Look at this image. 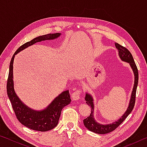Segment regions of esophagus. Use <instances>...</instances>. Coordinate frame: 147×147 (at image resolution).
Listing matches in <instances>:
<instances>
[{"mask_svg":"<svg viewBox=\"0 0 147 147\" xmlns=\"http://www.w3.org/2000/svg\"><path fill=\"white\" fill-rule=\"evenodd\" d=\"M80 94H81V90L80 89H77L74 92H73L72 94L71 97L74 100H78L80 98Z\"/></svg>","mask_w":147,"mask_h":147,"instance_id":"34e87169","label":"esophagus"}]
</instances>
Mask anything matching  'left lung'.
Masks as SVG:
<instances>
[{"mask_svg":"<svg viewBox=\"0 0 147 147\" xmlns=\"http://www.w3.org/2000/svg\"><path fill=\"white\" fill-rule=\"evenodd\" d=\"M115 45L116 48L119 51V56L122 61L124 62H127L131 67L132 69L133 73L134 74V84L132 89V92L131 94V97L129 102L128 108L126 109L123 116L118 119L115 122H113L112 123L108 124H102L97 123L94 118V102H93V98L90 94L86 93L85 100L86 101L87 104L91 107V112L90 115L88 116L86 119H84V124L86 127L89 130L93 131L94 133L98 134H105L111 132L118 127L125 120V119L127 117L128 115L130 114L135 105V100H136V94L137 87L138 84V70L137 68V66L134 61L133 56L130 53L127 49L125 47L121 46L117 43H115Z\"/></svg>","mask_w":147,"mask_h":147,"instance_id":"left-lung-1","label":"left lung"}]
</instances>
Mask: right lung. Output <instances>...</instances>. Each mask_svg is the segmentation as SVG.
I'll return each instance as SVG.
<instances>
[{"mask_svg": "<svg viewBox=\"0 0 147 147\" xmlns=\"http://www.w3.org/2000/svg\"><path fill=\"white\" fill-rule=\"evenodd\" d=\"M61 33L49 34L38 36L30 41L26 42L17 50L9 63L8 78L7 81V94L17 119L22 124L32 130L46 131L55 128L58 123L62 109L71 103L69 90L64 91L54 99L49 106L41 110H35L24 104L17 95L13 83V60L15 56L19 52L37 42L53 40L60 36Z\"/></svg>", "mask_w": 147, "mask_h": 147, "instance_id": "right-lung-1", "label": "right lung"}]
</instances>
